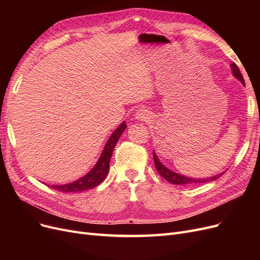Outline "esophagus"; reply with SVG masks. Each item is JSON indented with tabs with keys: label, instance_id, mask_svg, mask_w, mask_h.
Returning a JSON list of instances; mask_svg holds the SVG:
<instances>
[{
	"label": "esophagus",
	"instance_id": "obj_1",
	"mask_svg": "<svg viewBox=\"0 0 260 260\" xmlns=\"http://www.w3.org/2000/svg\"><path fill=\"white\" fill-rule=\"evenodd\" d=\"M135 117H136V119H139V120H145V119H147V118L149 117V113H148L147 109L140 108V109H138V111L136 112Z\"/></svg>",
	"mask_w": 260,
	"mask_h": 260
}]
</instances>
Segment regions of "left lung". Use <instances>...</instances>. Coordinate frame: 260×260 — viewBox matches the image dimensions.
Wrapping results in <instances>:
<instances>
[{"instance_id": "obj_1", "label": "left lung", "mask_w": 260, "mask_h": 260, "mask_svg": "<svg viewBox=\"0 0 260 260\" xmlns=\"http://www.w3.org/2000/svg\"><path fill=\"white\" fill-rule=\"evenodd\" d=\"M231 66V70H232V75L237 78V79L239 81H241V83L243 85H245V82H244V79H243V76L242 74L240 73V69L239 67L234 64V62H232V64L230 65ZM153 157H154V162H155V167L157 169V171H158V174L165 179L167 180L168 182L172 183V184H178V185H194V184H201V183H207V182H211V181H215L217 180L218 178H220V176H221L223 172H221V174L219 175H216V176H212V177H207V178H192V177H186V176H183V175H180V174H177V172L172 171L171 169L167 168L165 165L159 160L158 156L156 155L155 151L153 152Z\"/></svg>"}]
</instances>
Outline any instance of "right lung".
Wrapping results in <instances>:
<instances>
[{
	"mask_svg": "<svg viewBox=\"0 0 260 260\" xmlns=\"http://www.w3.org/2000/svg\"><path fill=\"white\" fill-rule=\"evenodd\" d=\"M125 128H127V124H125V122L123 121L122 123L119 124V127L112 133V136L107 140L103 151H102V154L100 156L99 160L96 161L95 166H94L88 174L84 175L82 178L74 181V182H70L67 184H59V185L55 184L51 186L55 188V190L60 191V192L75 193V192L89 190V188L95 187L101 182H103V180L106 178L108 169H109V161H111V157L113 155L114 147L116 146L118 140H119L120 136L122 135Z\"/></svg>",
	"mask_w": 260,
	"mask_h": 260,
	"instance_id": "obj_1",
	"label": "right lung"
}]
</instances>
